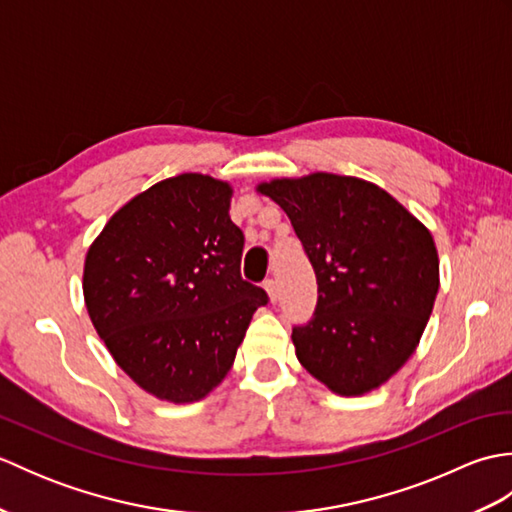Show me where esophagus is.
<instances>
[{"label": "esophagus", "instance_id": "esophagus-1", "mask_svg": "<svg viewBox=\"0 0 512 512\" xmlns=\"http://www.w3.org/2000/svg\"><path fill=\"white\" fill-rule=\"evenodd\" d=\"M264 288H266V292H268L270 301H277V281H275V279H266V281H264Z\"/></svg>", "mask_w": 512, "mask_h": 512}]
</instances>
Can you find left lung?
Instances as JSON below:
<instances>
[{
  "label": "left lung",
  "instance_id": "1",
  "mask_svg": "<svg viewBox=\"0 0 512 512\" xmlns=\"http://www.w3.org/2000/svg\"><path fill=\"white\" fill-rule=\"evenodd\" d=\"M317 275L312 319L292 328L299 363L341 396H363L407 363L440 286L429 228L376 184L334 173L264 182Z\"/></svg>",
  "mask_w": 512,
  "mask_h": 512
}]
</instances>
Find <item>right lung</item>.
<instances>
[{"label":"right lung","instance_id":"obj_1","mask_svg":"<svg viewBox=\"0 0 512 512\" xmlns=\"http://www.w3.org/2000/svg\"><path fill=\"white\" fill-rule=\"evenodd\" d=\"M228 182L182 173L149 187L88 250L83 297L118 367L160 400H202L233 367L264 288L239 273Z\"/></svg>","mask_w":512,"mask_h":512}]
</instances>
